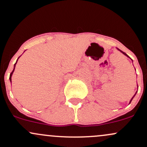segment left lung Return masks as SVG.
I'll return each instance as SVG.
<instances>
[{
	"instance_id": "left-lung-1",
	"label": "left lung",
	"mask_w": 147,
	"mask_h": 147,
	"mask_svg": "<svg viewBox=\"0 0 147 147\" xmlns=\"http://www.w3.org/2000/svg\"><path fill=\"white\" fill-rule=\"evenodd\" d=\"M118 49V50H119V51H120V52H121V53H122L123 54V55H126V56H127V57H129V58H131V57H129V56H128V55H127V54H126V53H124V52H123V51H122L119 50V49ZM131 60H132V59H131ZM137 92H138V91H137V92H136V94H134V96H133V97H132V98H131V100H130L129 103H131V102L132 101V100H133V98H134V96H136V94H137Z\"/></svg>"
}]
</instances>
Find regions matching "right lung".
<instances>
[{
    "label": "right lung",
    "mask_w": 147,
    "mask_h": 147,
    "mask_svg": "<svg viewBox=\"0 0 147 147\" xmlns=\"http://www.w3.org/2000/svg\"><path fill=\"white\" fill-rule=\"evenodd\" d=\"M21 57V56H19V57ZM19 58H18V59H19ZM18 59H17V60H16V63L14 64V69H13V71H11V73L10 74V75H9V80H10V82H11V76H12V74H13V72L14 71V69H15V67H16V62H17V61H18Z\"/></svg>",
    "instance_id": "right-lung-1"
}]
</instances>
